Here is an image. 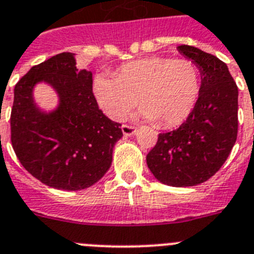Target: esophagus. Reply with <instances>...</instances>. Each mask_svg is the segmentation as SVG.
Returning a JSON list of instances; mask_svg holds the SVG:
<instances>
[{
	"label": "esophagus",
	"instance_id": "obj_1",
	"mask_svg": "<svg viewBox=\"0 0 254 254\" xmlns=\"http://www.w3.org/2000/svg\"><path fill=\"white\" fill-rule=\"evenodd\" d=\"M122 130H123V134H124V136H131L135 134V127H131V125H123L122 127Z\"/></svg>",
	"mask_w": 254,
	"mask_h": 254
}]
</instances>
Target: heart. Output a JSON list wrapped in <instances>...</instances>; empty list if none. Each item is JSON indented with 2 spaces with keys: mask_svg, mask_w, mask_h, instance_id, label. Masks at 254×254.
I'll list each match as a JSON object with an SVG mask.
<instances>
[{
  "mask_svg": "<svg viewBox=\"0 0 254 254\" xmlns=\"http://www.w3.org/2000/svg\"><path fill=\"white\" fill-rule=\"evenodd\" d=\"M116 77L101 73L93 92L100 109L113 120L122 119L138 102L139 118L175 127L191 115L201 92V72L190 59L150 57L125 63Z\"/></svg>",
  "mask_w": 254,
  "mask_h": 254,
  "instance_id": "obj_1",
  "label": "heart"
}]
</instances>
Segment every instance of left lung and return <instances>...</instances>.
<instances>
[{"instance_id": "left-lung-1", "label": "left lung", "mask_w": 254, "mask_h": 254, "mask_svg": "<svg viewBox=\"0 0 254 254\" xmlns=\"http://www.w3.org/2000/svg\"><path fill=\"white\" fill-rule=\"evenodd\" d=\"M177 49L200 68L201 92L186 122L159 134L147 164L162 184L187 187L207 181L232 152L238 132V87L215 56L191 45Z\"/></svg>"}]
</instances>
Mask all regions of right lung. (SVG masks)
<instances>
[{"label": "right lung", "mask_w": 254, "mask_h": 254, "mask_svg": "<svg viewBox=\"0 0 254 254\" xmlns=\"http://www.w3.org/2000/svg\"><path fill=\"white\" fill-rule=\"evenodd\" d=\"M50 84L59 107L42 112L32 91ZM11 143L20 163L36 180L53 189L77 191L104 177L113 162L122 124L99 109L92 92V73L76 67V54L61 53L34 65L13 91Z\"/></svg>", "instance_id": "right-lung-1"}]
</instances>
